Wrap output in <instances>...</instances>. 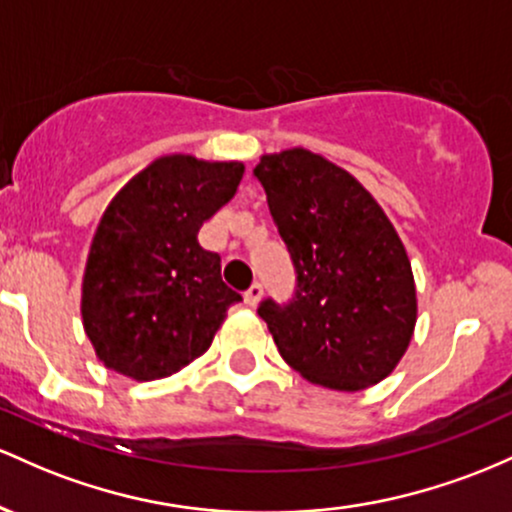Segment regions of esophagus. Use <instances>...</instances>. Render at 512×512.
Segmentation results:
<instances>
[{"mask_svg": "<svg viewBox=\"0 0 512 512\" xmlns=\"http://www.w3.org/2000/svg\"><path fill=\"white\" fill-rule=\"evenodd\" d=\"M261 297H263V285L261 283H254L249 287V290L244 292V302L249 304V307H256Z\"/></svg>", "mask_w": 512, "mask_h": 512, "instance_id": "esophagus-1", "label": "esophagus"}]
</instances>
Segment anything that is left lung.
<instances>
[{"mask_svg": "<svg viewBox=\"0 0 512 512\" xmlns=\"http://www.w3.org/2000/svg\"><path fill=\"white\" fill-rule=\"evenodd\" d=\"M254 176L297 275L290 300L258 304L283 360L338 392L384 380L416 326L411 263L392 222L348 171L307 149L268 154Z\"/></svg>", "mask_w": 512, "mask_h": 512, "instance_id": "left-lung-1", "label": "left lung"}]
</instances>
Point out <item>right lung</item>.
I'll list each match as a JSON object with an SVG mask.
<instances>
[{
    "instance_id": "add662e5",
    "label": "right lung",
    "mask_w": 512,
    "mask_h": 512,
    "mask_svg": "<svg viewBox=\"0 0 512 512\" xmlns=\"http://www.w3.org/2000/svg\"><path fill=\"white\" fill-rule=\"evenodd\" d=\"M244 164L157 159L108 203L86 261L82 319L108 370L162 380L210 348L227 309L220 254L198 229L237 191Z\"/></svg>"
}]
</instances>
